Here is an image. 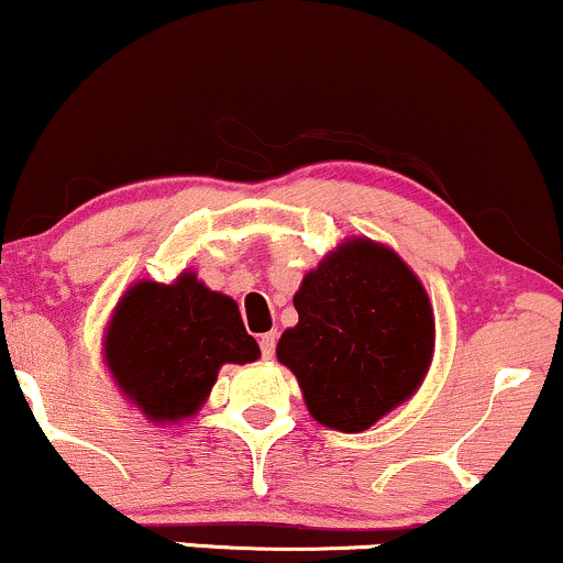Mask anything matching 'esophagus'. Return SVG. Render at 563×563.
Masks as SVG:
<instances>
[{
  "mask_svg": "<svg viewBox=\"0 0 563 563\" xmlns=\"http://www.w3.org/2000/svg\"><path fill=\"white\" fill-rule=\"evenodd\" d=\"M275 345H277V334L275 332H265L260 338V347H262V355H265V358H273Z\"/></svg>",
  "mask_w": 563,
  "mask_h": 563,
  "instance_id": "34e87169",
  "label": "esophagus"
}]
</instances>
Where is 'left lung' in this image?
<instances>
[{"mask_svg":"<svg viewBox=\"0 0 563 563\" xmlns=\"http://www.w3.org/2000/svg\"><path fill=\"white\" fill-rule=\"evenodd\" d=\"M298 324L277 361L296 374L311 416L366 431L421 387L433 353L429 296L393 249L345 241L294 296Z\"/></svg>","mask_w":563,"mask_h":563,"instance_id":"left-lung-1","label":"left lung"}]
</instances>
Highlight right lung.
I'll return each mask as SVG.
<instances>
[{"label": "right lung", "mask_w": 563, "mask_h": 563, "mask_svg": "<svg viewBox=\"0 0 563 563\" xmlns=\"http://www.w3.org/2000/svg\"><path fill=\"white\" fill-rule=\"evenodd\" d=\"M260 358L233 298L191 273L174 286L145 280L126 290L106 332V364L122 393L153 421L199 410L223 364Z\"/></svg>", "instance_id": "right-lung-1"}]
</instances>
